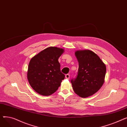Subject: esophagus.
<instances>
[{
  "mask_svg": "<svg viewBox=\"0 0 127 127\" xmlns=\"http://www.w3.org/2000/svg\"><path fill=\"white\" fill-rule=\"evenodd\" d=\"M65 78H66V79H69V78H70V75H69V74H66V75H65Z\"/></svg>",
  "mask_w": 127,
  "mask_h": 127,
  "instance_id": "34e87169",
  "label": "esophagus"
}]
</instances>
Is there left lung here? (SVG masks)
Returning <instances> with one entry per match:
<instances>
[{"instance_id":"1","label":"left lung","mask_w":127,"mask_h":127,"mask_svg":"<svg viewBox=\"0 0 127 127\" xmlns=\"http://www.w3.org/2000/svg\"><path fill=\"white\" fill-rule=\"evenodd\" d=\"M75 56L79 68L77 77L71 80L72 88L80 97H88L101 88L104 82L106 66L99 56L91 50H77Z\"/></svg>"}]
</instances>
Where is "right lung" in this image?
Segmentation results:
<instances>
[{
  "mask_svg": "<svg viewBox=\"0 0 127 127\" xmlns=\"http://www.w3.org/2000/svg\"><path fill=\"white\" fill-rule=\"evenodd\" d=\"M64 51L62 48L49 47L31 59L27 78L32 88L38 94L43 96L52 94L64 79L58 61Z\"/></svg>",
  "mask_w": 127,
  "mask_h": 127,
  "instance_id": "right-lung-1",
  "label": "right lung"
}]
</instances>
